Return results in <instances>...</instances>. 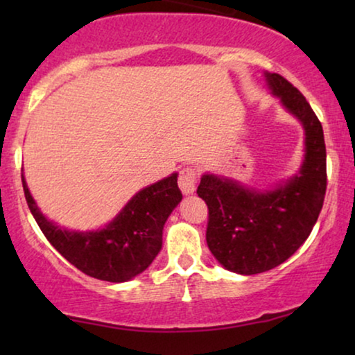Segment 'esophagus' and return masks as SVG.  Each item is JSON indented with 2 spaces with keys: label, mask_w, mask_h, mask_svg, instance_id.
Returning <instances> with one entry per match:
<instances>
[{
  "label": "esophagus",
  "mask_w": 355,
  "mask_h": 355,
  "mask_svg": "<svg viewBox=\"0 0 355 355\" xmlns=\"http://www.w3.org/2000/svg\"><path fill=\"white\" fill-rule=\"evenodd\" d=\"M197 171L191 166L181 169L179 173V187L184 193H192L197 186Z\"/></svg>",
  "instance_id": "esophagus-1"
}]
</instances>
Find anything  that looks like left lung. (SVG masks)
<instances>
[{"instance_id":"1","label":"left lung","mask_w":355,"mask_h":355,"mask_svg":"<svg viewBox=\"0 0 355 355\" xmlns=\"http://www.w3.org/2000/svg\"><path fill=\"white\" fill-rule=\"evenodd\" d=\"M266 79L305 129V159L299 174L275 191L255 192L230 179L205 174L197 193L208 207L207 244L226 270L268 271L289 259L310 236L327 192L323 128L305 96L279 74Z\"/></svg>"}]
</instances>
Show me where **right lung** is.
Returning <instances> with one entry per match:
<instances>
[{
	"label": "right lung",
	"mask_w": 355,
	"mask_h": 355,
	"mask_svg": "<svg viewBox=\"0 0 355 355\" xmlns=\"http://www.w3.org/2000/svg\"><path fill=\"white\" fill-rule=\"evenodd\" d=\"M24 196L38 227L50 244L82 273L92 278L124 283L142 273L162 249L163 226L181 202L178 174L145 187L105 230L66 231L42 215L22 176Z\"/></svg>",
	"instance_id": "obj_1"
}]
</instances>
